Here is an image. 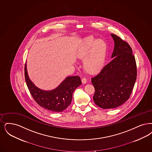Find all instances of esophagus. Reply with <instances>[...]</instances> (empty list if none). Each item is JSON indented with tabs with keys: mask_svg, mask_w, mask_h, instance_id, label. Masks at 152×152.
I'll return each mask as SVG.
<instances>
[{
	"mask_svg": "<svg viewBox=\"0 0 152 152\" xmlns=\"http://www.w3.org/2000/svg\"><path fill=\"white\" fill-rule=\"evenodd\" d=\"M81 81H82V83H83V84H85V83H86V82H87V80L85 77H83V79H81Z\"/></svg>",
	"mask_w": 152,
	"mask_h": 152,
	"instance_id": "esophagus-1",
	"label": "esophagus"
}]
</instances>
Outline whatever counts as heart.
<instances>
[{
    "instance_id": "heart-1",
    "label": "heart",
    "mask_w": 152,
    "mask_h": 152,
    "mask_svg": "<svg viewBox=\"0 0 152 152\" xmlns=\"http://www.w3.org/2000/svg\"><path fill=\"white\" fill-rule=\"evenodd\" d=\"M75 53L80 59L86 58L84 67L87 72L96 73L103 67L105 61L107 44L102 39H96L92 37H88L77 46Z\"/></svg>"
}]
</instances>
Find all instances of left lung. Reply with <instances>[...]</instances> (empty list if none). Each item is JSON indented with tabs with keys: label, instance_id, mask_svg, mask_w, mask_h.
Here are the masks:
<instances>
[{
	"label": "left lung",
	"instance_id": "1",
	"mask_svg": "<svg viewBox=\"0 0 152 152\" xmlns=\"http://www.w3.org/2000/svg\"><path fill=\"white\" fill-rule=\"evenodd\" d=\"M113 60L91 78L95 89L94 103L104 109H114L126 102L137 77L136 63L132 50L127 42L114 34Z\"/></svg>",
	"mask_w": 152,
	"mask_h": 152
}]
</instances>
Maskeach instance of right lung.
I'll use <instances>...</instances> for the list:
<instances>
[{
    "instance_id": "obj_1",
    "label": "right lung",
    "mask_w": 152,
    "mask_h": 152,
    "mask_svg": "<svg viewBox=\"0 0 152 152\" xmlns=\"http://www.w3.org/2000/svg\"><path fill=\"white\" fill-rule=\"evenodd\" d=\"M25 79L34 99L41 107L54 112H62L70 105L75 89L81 84L78 76L67 77L60 85L50 91H43L36 86L29 78L25 66Z\"/></svg>"
}]
</instances>
